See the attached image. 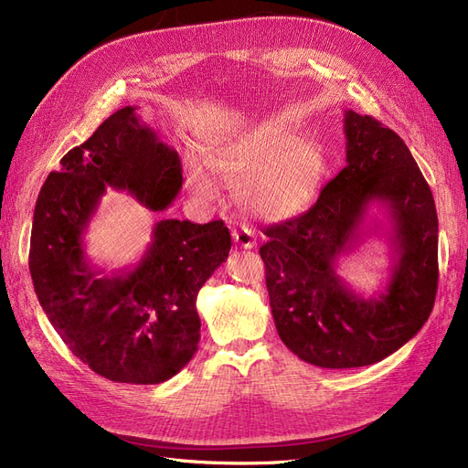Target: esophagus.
<instances>
[{"instance_id": "1", "label": "esophagus", "mask_w": 468, "mask_h": 468, "mask_svg": "<svg viewBox=\"0 0 468 468\" xmlns=\"http://www.w3.org/2000/svg\"><path fill=\"white\" fill-rule=\"evenodd\" d=\"M232 238H234V242L239 248H244V250H251L253 246H256V239H253V232H251V229H248V226H242V229H239V230H234Z\"/></svg>"}]
</instances>
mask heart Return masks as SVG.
I'll return each mask as SVG.
<instances>
[{
  "mask_svg": "<svg viewBox=\"0 0 468 468\" xmlns=\"http://www.w3.org/2000/svg\"><path fill=\"white\" fill-rule=\"evenodd\" d=\"M205 160L212 174L238 187L239 205L263 220H285L313 205L328 172L316 140H299L273 124L218 143L207 150ZM187 186L205 199L217 195V183L199 160L187 164Z\"/></svg>",
  "mask_w": 468,
  "mask_h": 468,
  "instance_id": "b5f03b06",
  "label": "heart"
}]
</instances>
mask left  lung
Segmentation results:
<instances>
[{"label":"left lung","mask_w":468,"mask_h":468,"mask_svg":"<svg viewBox=\"0 0 468 468\" xmlns=\"http://www.w3.org/2000/svg\"><path fill=\"white\" fill-rule=\"evenodd\" d=\"M346 167L304 215L263 230L260 248L277 334L294 356L324 369L378 363L412 339L437 292L433 195L404 140L369 115L346 111ZM391 218L393 273L365 300L335 265L360 241L368 207Z\"/></svg>","instance_id":"obj_1"}]
</instances>
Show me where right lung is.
Here are the masks:
<instances>
[{
	"label": "right lung",
	"instance_id": "add662e5",
	"mask_svg": "<svg viewBox=\"0 0 468 468\" xmlns=\"http://www.w3.org/2000/svg\"><path fill=\"white\" fill-rule=\"evenodd\" d=\"M122 107L60 160L42 186L31 230L29 269L54 330L91 371L115 382L158 385L197 351V294L229 258L222 220L167 218L134 267L101 277L83 250V234L107 187L129 191L150 210L177 197L183 176L176 150Z\"/></svg>",
	"mask_w": 468,
	"mask_h": 468
}]
</instances>
